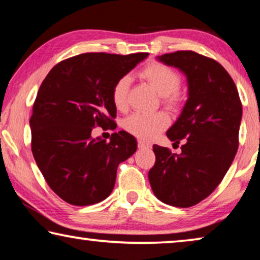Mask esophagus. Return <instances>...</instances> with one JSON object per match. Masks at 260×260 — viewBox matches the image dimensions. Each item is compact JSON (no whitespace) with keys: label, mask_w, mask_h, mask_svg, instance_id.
Instances as JSON below:
<instances>
[{"label":"esophagus","mask_w":260,"mask_h":260,"mask_svg":"<svg viewBox=\"0 0 260 260\" xmlns=\"http://www.w3.org/2000/svg\"><path fill=\"white\" fill-rule=\"evenodd\" d=\"M138 147L140 149H147V148H149V143H147V142H145V141H142V140H139L138 141Z\"/></svg>","instance_id":"obj_1"}]
</instances>
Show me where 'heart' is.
I'll return each mask as SVG.
<instances>
[{
  "mask_svg": "<svg viewBox=\"0 0 260 260\" xmlns=\"http://www.w3.org/2000/svg\"><path fill=\"white\" fill-rule=\"evenodd\" d=\"M140 76L149 83L155 91L162 96L166 106L175 108L180 104L181 94L177 88L181 79L179 73L172 68L161 63H150L142 70ZM131 85L128 76H122L115 81L112 88V102L118 110L122 111L127 107V95ZM169 125L168 115L164 112L143 113L137 112L131 114L123 121V127L128 133L143 140H152Z\"/></svg>",
  "mask_w": 260,
  "mask_h": 260,
  "instance_id": "b5f03b06",
  "label": "heart"
}]
</instances>
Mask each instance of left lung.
Segmentation results:
<instances>
[{"label": "left lung", "mask_w": 260, "mask_h": 260, "mask_svg": "<svg viewBox=\"0 0 260 260\" xmlns=\"http://www.w3.org/2000/svg\"><path fill=\"white\" fill-rule=\"evenodd\" d=\"M156 59L187 78L188 99L167 131L174 143L183 142L181 154L153 146L154 167L148 179L161 202L188 208L208 197L220 183L238 149L242 103L226 70L193 51H176Z\"/></svg>", "instance_id": "8db88e82"}]
</instances>
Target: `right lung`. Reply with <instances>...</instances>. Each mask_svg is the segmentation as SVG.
Segmentation results:
<instances>
[{
	"label": "right lung",
	"mask_w": 260,
	"mask_h": 260,
	"mask_svg": "<svg viewBox=\"0 0 260 260\" xmlns=\"http://www.w3.org/2000/svg\"><path fill=\"white\" fill-rule=\"evenodd\" d=\"M148 53H83L51 69L38 90L30 119L31 150L50 188L73 205L99 203L111 195L120 162L138 148L133 135L113 133L110 142L92 128L112 126L115 81Z\"/></svg>",
	"instance_id": "obj_1"
}]
</instances>
